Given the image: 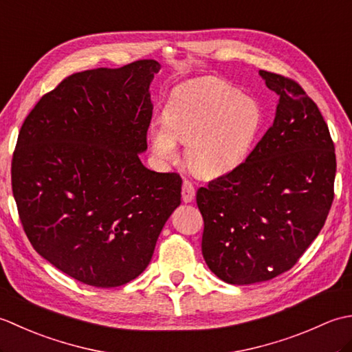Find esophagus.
I'll use <instances>...</instances> for the list:
<instances>
[{
  "mask_svg": "<svg viewBox=\"0 0 352 352\" xmlns=\"http://www.w3.org/2000/svg\"><path fill=\"white\" fill-rule=\"evenodd\" d=\"M182 195H183L184 203H192L193 198H195V188H193V184L189 180L183 182Z\"/></svg>",
  "mask_w": 352,
  "mask_h": 352,
  "instance_id": "34e87169",
  "label": "esophagus"
}]
</instances>
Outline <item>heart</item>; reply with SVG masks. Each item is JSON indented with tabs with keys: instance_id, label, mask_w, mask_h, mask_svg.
<instances>
[{
	"instance_id": "heart-1",
	"label": "heart",
	"mask_w": 352,
	"mask_h": 352,
	"mask_svg": "<svg viewBox=\"0 0 352 352\" xmlns=\"http://www.w3.org/2000/svg\"><path fill=\"white\" fill-rule=\"evenodd\" d=\"M163 121L149 126L157 159L175 162L177 142H182L193 174L218 178L248 160L265 115L252 96L221 80H204L178 89L164 107Z\"/></svg>"
}]
</instances>
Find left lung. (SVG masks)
<instances>
[{
    "mask_svg": "<svg viewBox=\"0 0 352 352\" xmlns=\"http://www.w3.org/2000/svg\"><path fill=\"white\" fill-rule=\"evenodd\" d=\"M260 76L280 96L274 124L241 168L197 192L204 260L230 284L267 281L295 266L334 198V144L315 101L294 80Z\"/></svg>",
    "mask_w": 352,
    "mask_h": 352,
    "instance_id": "left-lung-1",
    "label": "left lung"
}]
</instances>
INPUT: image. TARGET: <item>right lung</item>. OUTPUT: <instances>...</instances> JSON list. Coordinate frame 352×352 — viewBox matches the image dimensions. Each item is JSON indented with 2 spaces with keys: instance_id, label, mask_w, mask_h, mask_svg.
<instances>
[{
  "instance_id": "obj_1",
  "label": "right lung",
  "mask_w": 352,
  "mask_h": 352,
  "mask_svg": "<svg viewBox=\"0 0 352 352\" xmlns=\"http://www.w3.org/2000/svg\"><path fill=\"white\" fill-rule=\"evenodd\" d=\"M160 63L72 74L21 126L12 190L33 248L66 275L118 287L151 261L182 177L142 164Z\"/></svg>"
}]
</instances>
